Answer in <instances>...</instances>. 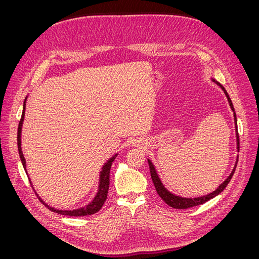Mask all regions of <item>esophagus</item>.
I'll use <instances>...</instances> for the list:
<instances>
[{
	"mask_svg": "<svg viewBox=\"0 0 259 259\" xmlns=\"http://www.w3.org/2000/svg\"><path fill=\"white\" fill-rule=\"evenodd\" d=\"M133 145H134V146H137V147H140V146H142L143 145V140H135V142L134 143H133Z\"/></svg>",
	"mask_w": 259,
	"mask_h": 259,
	"instance_id": "obj_1",
	"label": "esophagus"
}]
</instances>
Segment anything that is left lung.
Listing matches in <instances>:
<instances>
[{
    "instance_id": "1",
    "label": "left lung",
    "mask_w": 259,
    "mask_h": 259,
    "mask_svg": "<svg viewBox=\"0 0 259 259\" xmlns=\"http://www.w3.org/2000/svg\"><path fill=\"white\" fill-rule=\"evenodd\" d=\"M211 81L215 82V83L219 86V88H222V90H223V91H224V93H225L226 97L228 98L230 108H231V110L233 111L234 123H236V132H237V149H238V151H239V149H240V143H239V134H238V126H237V115H236V112H234V108H233V105H232V101H231V99H230V97H229V95H228V93L226 92L225 88H224V86H223L221 83L217 82V81H215L214 79H211ZM148 163H149V168H150V174H151V178H152L153 185H154V187H155V190H156V192H158V194L160 195V198H161L164 202H165L167 205H169L170 207L178 208V209H185V208H189V207H193V206L201 205V204H203V203H205V202L209 201L210 199L215 198L216 195H218L219 193H221V192L225 189V188L227 187V185L229 184L230 179L232 178V176H233V174H234V170H236L237 163H238V158H237L236 164H234V167H233V169H232V171H231V174L228 176V178H227L223 184H221V185L218 186V188H217V189H216L215 191L210 192V193H208V194H206V195H203V197L193 198V199H191V198H182V197H179V195H176V194H174V193L169 192V191L166 189V188L164 187V185L162 184L161 179H160V177H159L158 173H156L155 167H154V165L152 164V162L148 159Z\"/></svg>"
}]
</instances>
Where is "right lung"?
I'll return each instance as SVG.
<instances>
[{
	"label": "right lung",
	"mask_w": 259,
	"mask_h": 259,
	"mask_svg": "<svg viewBox=\"0 0 259 259\" xmlns=\"http://www.w3.org/2000/svg\"><path fill=\"white\" fill-rule=\"evenodd\" d=\"M27 99V98H26ZM26 99L23 101V110H22V114H21V119L18 125V132H17V145H18V151H19V156H20V160L21 163L23 165V168H25L26 173H27V169H26V160H25V156L22 154L21 151V128H22V123H23V119H25V110H26ZM116 154H114L112 158L109 159L107 161V163H105V165L103 166V169L100 170V175H99V185H98V190L97 193L95 195V198L93 199V201L91 203H89L88 205H85L81 208H76L73 210H62V209H56L52 206H49L48 204H45V203L41 200V202H43L44 204L48 206L52 211H55V213H58L60 215H67V216H86V215H92V214H95L97 211L103 207L104 203L107 200V194H108V190H109V184H110V168L112 165V162L114 161V159L116 158Z\"/></svg>",
	"instance_id": "right-lung-1"
}]
</instances>
